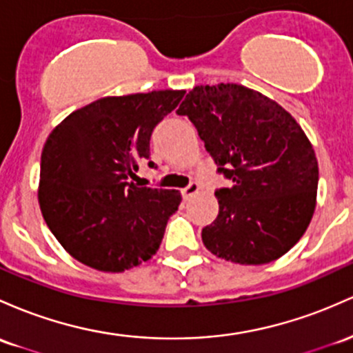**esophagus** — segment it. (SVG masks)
Segmentation results:
<instances>
[{"label":"esophagus","mask_w":353,"mask_h":353,"mask_svg":"<svg viewBox=\"0 0 353 353\" xmlns=\"http://www.w3.org/2000/svg\"><path fill=\"white\" fill-rule=\"evenodd\" d=\"M197 192H199V184L191 183L188 185V188H184L183 191H181V194H183L184 199H191V197L197 194Z\"/></svg>","instance_id":"34e87169"}]
</instances>
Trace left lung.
I'll use <instances>...</instances> for the list:
<instances>
[{
  "mask_svg": "<svg viewBox=\"0 0 353 353\" xmlns=\"http://www.w3.org/2000/svg\"><path fill=\"white\" fill-rule=\"evenodd\" d=\"M230 179L216 189L219 214L203 228L204 246L239 265L283 256L315 211L319 162L296 120L274 100L238 83L194 87L177 108Z\"/></svg>",
  "mask_w": 353,
  "mask_h": 353,
  "instance_id": "left-lung-1",
  "label": "left lung"
}]
</instances>
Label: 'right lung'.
<instances>
[{
	"mask_svg": "<svg viewBox=\"0 0 353 353\" xmlns=\"http://www.w3.org/2000/svg\"><path fill=\"white\" fill-rule=\"evenodd\" d=\"M184 90L103 97L70 114L41 152V214L61 246L100 271L130 270L156 254L179 191L141 188L150 135Z\"/></svg>",
	"mask_w": 353,
	"mask_h": 353,
	"instance_id": "obj_1",
	"label": "right lung"
}]
</instances>
